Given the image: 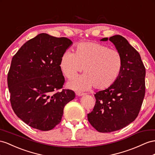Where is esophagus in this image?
I'll return each instance as SVG.
<instances>
[{
    "mask_svg": "<svg viewBox=\"0 0 155 155\" xmlns=\"http://www.w3.org/2000/svg\"><path fill=\"white\" fill-rule=\"evenodd\" d=\"M76 94L78 96H83V95H84L85 94L83 92H76Z\"/></svg>",
    "mask_w": 155,
    "mask_h": 155,
    "instance_id": "1",
    "label": "esophagus"
}]
</instances>
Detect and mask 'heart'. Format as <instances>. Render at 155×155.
Masks as SVG:
<instances>
[{
	"label": "heart",
	"mask_w": 155,
	"mask_h": 155,
	"mask_svg": "<svg viewBox=\"0 0 155 155\" xmlns=\"http://www.w3.org/2000/svg\"><path fill=\"white\" fill-rule=\"evenodd\" d=\"M59 67L69 79L82 72L84 67L85 74L71 81L70 88L85 90L94 86L97 90H104L114 84L120 77L123 59L117 50L103 44L85 42L78 44L74 53L68 50L63 51Z\"/></svg>",
	"instance_id": "heart-1"
}]
</instances>
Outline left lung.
<instances>
[{
  "label": "left lung",
  "mask_w": 155,
  "mask_h": 155,
  "mask_svg": "<svg viewBox=\"0 0 155 155\" xmlns=\"http://www.w3.org/2000/svg\"><path fill=\"white\" fill-rule=\"evenodd\" d=\"M109 41L122 55L123 68L114 84L94 94L96 104L88 114L90 124L102 133L120 130L132 122L140 113L145 94V67L140 54L121 35L110 37Z\"/></svg>",
  "instance_id": "1"
}]
</instances>
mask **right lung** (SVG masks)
<instances>
[{
    "label": "right lung",
    "mask_w": 155,
    "mask_h": 155,
    "mask_svg": "<svg viewBox=\"0 0 155 155\" xmlns=\"http://www.w3.org/2000/svg\"><path fill=\"white\" fill-rule=\"evenodd\" d=\"M72 43L41 33L26 42L12 59L7 78L11 106L33 128L52 130L60 123L64 107L75 97L74 91L63 89L65 81L59 67L61 54Z\"/></svg>",
    "instance_id": "1"
}]
</instances>
